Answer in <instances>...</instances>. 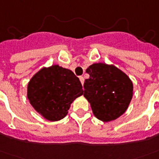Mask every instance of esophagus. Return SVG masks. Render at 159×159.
<instances>
[{"mask_svg":"<svg viewBox=\"0 0 159 159\" xmlns=\"http://www.w3.org/2000/svg\"><path fill=\"white\" fill-rule=\"evenodd\" d=\"M79 80H80V82H81V83H82V84L83 85V83H84V77H79Z\"/></svg>","mask_w":159,"mask_h":159,"instance_id":"34e87169","label":"esophagus"}]
</instances>
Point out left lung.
<instances>
[{
  "label": "left lung",
  "instance_id": "8db88e82",
  "mask_svg": "<svg viewBox=\"0 0 159 159\" xmlns=\"http://www.w3.org/2000/svg\"><path fill=\"white\" fill-rule=\"evenodd\" d=\"M83 96L94 116L102 122L118 118L133 98V84L128 75L112 64L93 63L86 70Z\"/></svg>",
  "mask_w": 159,
  "mask_h": 159
}]
</instances>
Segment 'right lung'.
<instances>
[{
    "label": "right lung",
    "instance_id": "right-lung-1",
    "mask_svg": "<svg viewBox=\"0 0 159 159\" xmlns=\"http://www.w3.org/2000/svg\"><path fill=\"white\" fill-rule=\"evenodd\" d=\"M83 94L78 77L58 65L42 67L27 85V98L36 112L51 122L62 119L71 104Z\"/></svg>",
    "mask_w": 159,
    "mask_h": 159
}]
</instances>
